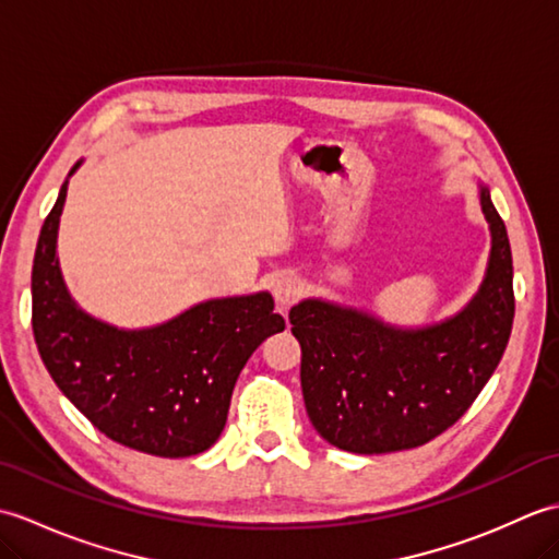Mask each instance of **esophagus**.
<instances>
[{
	"label": "esophagus",
	"mask_w": 559,
	"mask_h": 559,
	"mask_svg": "<svg viewBox=\"0 0 559 559\" xmlns=\"http://www.w3.org/2000/svg\"><path fill=\"white\" fill-rule=\"evenodd\" d=\"M300 293H302V286L295 276H281L273 281V300H276L281 310H286V307H290L295 300H298Z\"/></svg>",
	"instance_id": "34e87169"
}]
</instances>
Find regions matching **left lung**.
Listing matches in <instances>:
<instances>
[{"instance_id":"1","label":"left lung","mask_w":559,"mask_h":559,"mask_svg":"<svg viewBox=\"0 0 559 559\" xmlns=\"http://www.w3.org/2000/svg\"><path fill=\"white\" fill-rule=\"evenodd\" d=\"M476 185L490 254L459 312L406 326L326 298L290 307L305 408L329 444L386 454L430 442L468 411L500 365L514 322L512 247L490 187L478 177Z\"/></svg>"}]
</instances>
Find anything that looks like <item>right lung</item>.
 Segmentation results:
<instances>
[{
	"mask_svg": "<svg viewBox=\"0 0 559 559\" xmlns=\"http://www.w3.org/2000/svg\"><path fill=\"white\" fill-rule=\"evenodd\" d=\"M83 165L71 168L69 177ZM69 177L33 259V334L59 391L129 449L180 459L206 451L228 420L237 377L261 341L286 329L269 290L201 300L168 322L124 329L71 298L57 254Z\"/></svg>",
	"mask_w": 559,
	"mask_h": 559,
	"instance_id": "1",
	"label": "right lung"
}]
</instances>
